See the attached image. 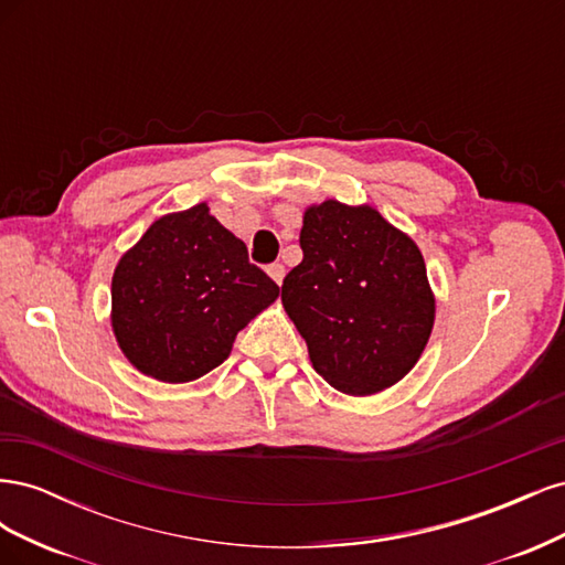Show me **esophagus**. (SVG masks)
Masks as SVG:
<instances>
[{
  "label": "esophagus",
  "instance_id": "obj_1",
  "mask_svg": "<svg viewBox=\"0 0 565 565\" xmlns=\"http://www.w3.org/2000/svg\"><path fill=\"white\" fill-rule=\"evenodd\" d=\"M268 276L273 278V282H276V285H282V280H285V266L282 264L268 266Z\"/></svg>",
  "mask_w": 565,
  "mask_h": 565
}]
</instances>
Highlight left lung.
I'll use <instances>...</instances> for the list:
<instances>
[{
	"label": "left lung",
	"instance_id": "obj_1",
	"mask_svg": "<svg viewBox=\"0 0 565 565\" xmlns=\"http://www.w3.org/2000/svg\"><path fill=\"white\" fill-rule=\"evenodd\" d=\"M303 259L282 306L320 377L349 396L398 384L424 353L436 295L417 243L372 204L322 200L303 212Z\"/></svg>",
	"mask_w": 565,
	"mask_h": 565
}]
</instances>
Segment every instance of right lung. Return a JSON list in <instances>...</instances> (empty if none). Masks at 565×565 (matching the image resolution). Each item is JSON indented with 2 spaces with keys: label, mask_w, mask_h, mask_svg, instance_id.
Returning a JSON list of instances; mask_svg holds the SVG:
<instances>
[{
  "label": "right lung",
  "mask_w": 565,
  "mask_h": 565,
  "mask_svg": "<svg viewBox=\"0 0 565 565\" xmlns=\"http://www.w3.org/2000/svg\"><path fill=\"white\" fill-rule=\"evenodd\" d=\"M280 287L207 202L156 218L115 266L110 324L119 351L146 377L200 380L226 361L247 322Z\"/></svg>",
  "instance_id": "1"
}]
</instances>
